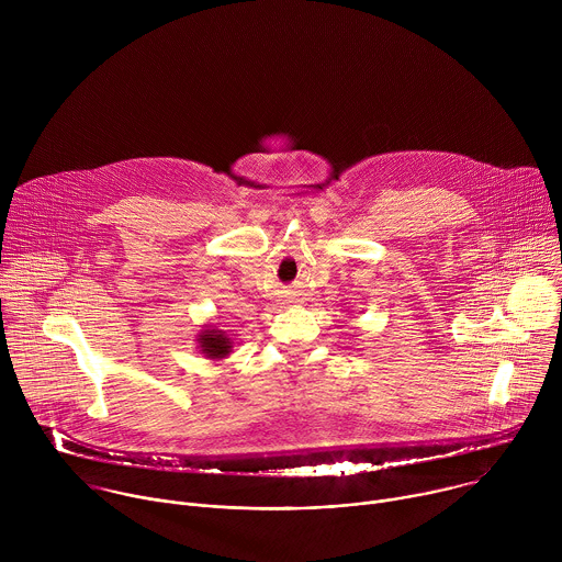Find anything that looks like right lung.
Masks as SVG:
<instances>
[{
	"instance_id": "add662e5",
	"label": "right lung",
	"mask_w": 562,
	"mask_h": 562,
	"mask_svg": "<svg viewBox=\"0 0 562 562\" xmlns=\"http://www.w3.org/2000/svg\"><path fill=\"white\" fill-rule=\"evenodd\" d=\"M198 342V349L204 358L209 360H224L226 356H231L233 351V342L231 338L222 331V329H215V327H202V331L198 334L195 338Z\"/></svg>"
}]
</instances>
